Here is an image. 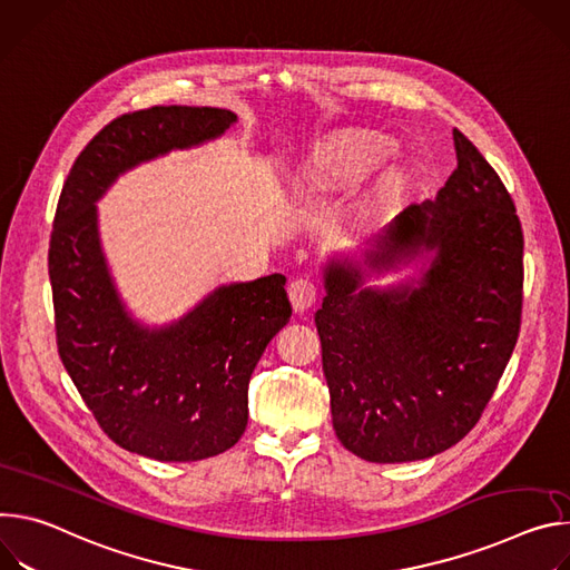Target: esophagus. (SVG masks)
Wrapping results in <instances>:
<instances>
[{
  "label": "esophagus",
  "mask_w": 570,
  "mask_h": 570,
  "mask_svg": "<svg viewBox=\"0 0 570 570\" xmlns=\"http://www.w3.org/2000/svg\"><path fill=\"white\" fill-rule=\"evenodd\" d=\"M317 285H314L312 281L307 278H296L292 281L289 285V301L294 305L296 312H305L314 305V301H317Z\"/></svg>",
  "instance_id": "obj_1"
}]
</instances>
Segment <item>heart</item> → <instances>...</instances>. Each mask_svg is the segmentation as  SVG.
<instances>
[{
    "instance_id": "1",
    "label": "heart",
    "mask_w": 570,
    "mask_h": 570,
    "mask_svg": "<svg viewBox=\"0 0 570 570\" xmlns=\"http://www.w3.org/2000/svg\"><path fill=\"white\" fill-rule=\"evenodd\" d=\"M392 154V147L373 136H344L331 145L320 158H314L305 171L309 185L344 187L364 180L381 167Z\"/></svg>"
}]
</instances>
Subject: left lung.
I'll return each instance as SVG.
<instances>
[{
	"label": "left lung",
	"instance_id": "8db88e82",
	"mask_svg": "<svg viewBox=\"0 0 570 570\" xmlns=\"http://www.w3.org/2000/svg\"><path fill=\"white\" fill-rule=\"evenodd\" d=\"M453 140L458 169L434 199L399 213L362 261L331 256L324 265L314 324L333 428L366 462H414L455 446L519 340L521 222L478 147L458 129ZM410 264L416 277L365 285Z\"/></svg>",
	"mask_w": 570,
	"mask_h": 570
}]
</instances>
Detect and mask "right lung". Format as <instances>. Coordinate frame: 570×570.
<instances>
[{
  "instance_id": "obj_1",
  "label": "right lung",
  "mask_w": 570,
  "mask_h": 570,
  "mask_svg": "<svg viewBox=\"0 0 570 570\" xmlns=\"http://www.w3.org/2000/svg\"><path fill=\"white\" fill-rule=\"evenodd\" d=\"M235 121L233 110L210 106H154L112 119L79 154L53 217L60 360L115 444L158 462H197L237 444L250 373L292 317L287 278L224 283L183 317L142 324L110 274L97 202L121 174L217 140Z\"/></svg>"
}]
</instances>
